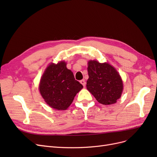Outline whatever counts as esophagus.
I'll use <instances>...</instances> for the list:
<instances>
[{
	"mask_svg": "<svg viewBox=\"0 0 157 157\" xmlns=\"http://www.w3.org/2000/svg\"><path fill=\"white\" fill-rule=\"evenodd\" d=\"M80 82L83 85V86H85V85H86V82H85V80L84 79H82V80H80Z\"/></svg>",
	"mask_w": 157,
	"mask_h": 157,
	"instance_id": "obj_1",
	"label": "esophagus"
}]
</instances>
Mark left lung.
<instances>
[{
  "label": "left lung",
  "mask_w": 157,
  "mask_h": 157,
  "mask_svg": "<svg viewBox=\"0 0 157 157\" xmlns=\"http://www.w3.org/2000/svg\"><path fill=\"white\" fill-rule=\"evenodd\" d=\"M88 73L86 88L96 100L103 105L115 103L123 90L122 79L117 70L109 63L91 60L88 61Z\"/></svg>",
  "instance_id": "1"
}]
</instances>
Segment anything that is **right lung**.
<instances>
[{"label":"right lung","instance_id":"right-lung-1","mask_svg":"<svg viewBox=\"0 0 157 157\" xmlns=\"http://www.w3.org/2000/svg\"><path fill=\"white\" fill-rule=\"evenodd\" d=\"M83 88L76 80L72 71L61 61L51 63L42 75L39 84L40 92L52 108L65 110L73 102L75 96Z\"/></svg>","mask_w":157,"mask_h":157}]
</instances>
